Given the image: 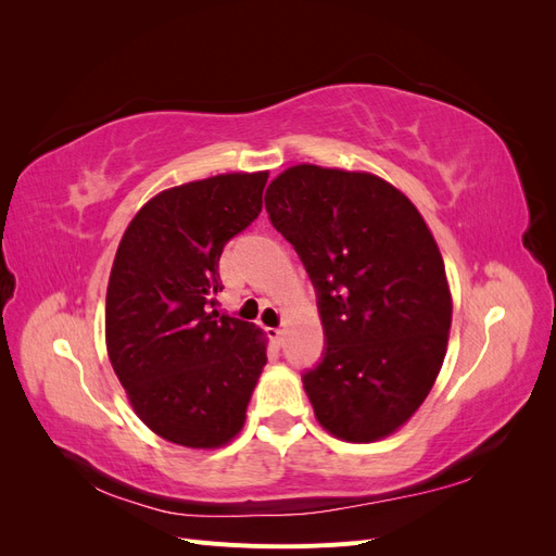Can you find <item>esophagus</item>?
Here are the masks:
<instances>
[{
  "label": "esophagus",
  "mask_w": 556,
  "mask_h": 556,
  "mask_svg": "<svg viewBox=\"0 0 556 556\" xmlns=\"http://www.w3.org/2000/svg\"><path fill=\"white\" fill-rule=\"evenodd\" d=\"M266 333H268V339H271L276 345H280V341H282V329L280 327H268Z\"/></svg>",
  "instance_id": "obj_1"
}]
</instances>
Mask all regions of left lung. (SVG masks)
I'll return each instance as SVG.
<instances>
[{"label": "left lung", "instance_id": "obj_1", "mask_svg": "<svg viewBox=\"0 0 556 556\" xmlns=\"http://www.w3.org/2000/svg\"><path fill=\"white\" fill-rule=\"evenodd\" d=\"M264 204L319 299L327 350L304 376L319 427L348 443L387 439L422 406L447 352L439 243L413 201L368 172L294 164Z\"/></svg>", "mask_w": 556, "mask_h": 556}]
</instances>
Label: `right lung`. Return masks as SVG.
Listing matches in <instances>:
<instances>
[{"label":"right lung","mask_w":556,"mask_h":556,"mask_svg":"<svg viewBox=\"0 0 556 556\" xmlns=\"http://www.w3.org/2000/svg\"><path fill=\"white\" fill-rule=\"evenodd\" d=\"M268 172L162 190L131 217L106 290V350L129 406L160 439L217 450L245 425L266 333L215 306L225 243L262 211Z\"/></svg>","instance_id":"right-lung-1"}]
</instances>
